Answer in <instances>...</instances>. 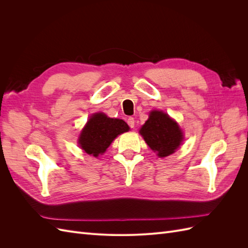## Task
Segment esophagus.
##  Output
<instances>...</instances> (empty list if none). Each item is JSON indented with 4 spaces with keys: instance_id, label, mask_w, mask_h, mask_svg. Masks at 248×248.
I'll return each instance as SVG.
<instances>
[{
    "instance_id": "1",
    "label": "esophagus",
    "mask_w": 248,
    "mask_h": 248,
    "mask_svg": "<svg viewBox=\"0 0 248 248\" xmlns=\"http://www.w3.org/2000/svg\"><path fill=\"white\" fill-rule=\"evenodd\" d=\"M127 123H128L130 128H133V127H134V118L129 117L128 119H127Z\"/></svg>"
}]
</instances>
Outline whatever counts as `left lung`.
I'll return each instance as SVG.
<instances>
[{"label":"left lung","mask_w":248,"mask_h":248,"mask_svg":"<svg viewBox=\"0 0 248 248\" xmlns=\"http://www.w3.org/2000/svg\"><path fill=\"white\" fill-rule=\"evenodd\" d=\"M140 133L159 157L174 153L183 140V133L178 124L161 110L151 111Z\"/></svg>","instance_id":"8db88e82"}]
</instances>
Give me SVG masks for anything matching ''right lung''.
Instances as JSON below:
<instances>
[{"label": "right lung", "mask_w": 248, "mask_h": 248, "mask_svg": "<svg viewBox=\"0 0 248 248\" xmlns=\"http://www.w3.org/2000/svg\"><path fill=\"white\" fill-rule=\"evenodd\" d=\"M129 130L123 120L111 119L102 112H97L89 119L79 137V146L84 151L95 157L107 149L119 134Z\"/></svg>", "instance_id": "obj_1"}]
</instances>
